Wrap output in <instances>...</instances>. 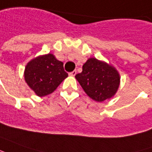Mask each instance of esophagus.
<instances>
[{"label":"esophagus","instance_id":"34e87169","mask_svg":"<svg viewBox=\"0 0 152 152\" xmlns=\"http://www.w3.org/2000/svg\"><path fill=\"white\" fill-rule=\"evenodd\" d=\"M69 75L72 76H75L76 75V71H73V72H70V73H69Z\"/></svg>","mask_w":152,"mask_h":152}]
</instances>
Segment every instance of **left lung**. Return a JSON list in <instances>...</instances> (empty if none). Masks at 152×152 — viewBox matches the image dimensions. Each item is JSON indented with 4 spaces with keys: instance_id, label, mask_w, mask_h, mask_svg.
I'll return each mask as SVG.
<instances>
[{
    "instance_id": "obj_1",
    "label": "left lung",
    "mask_w": 152,
    "mask_h": 152,
    "mask_svg": "<svg viewBox=\"0 0 152 152\" xmlns=\"http://www.w3.org/2000/svg\"><path fill=\"white\" fill-rule=\"evenodd\" d=\"M86 95L98 102L111 98L120 86V75L114 66L96 58H89L82 66V72L76 74Z\"/></svg>"
}]
</instances>
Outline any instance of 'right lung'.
Returning a JSON list of instances; mask_svg holds the SVG:
<instances>
[{
	"label": "right lung",
	"instance_id": "obj_1",
	"mask_svg": "<svg viewBox=\"0 0 152 152\" xmlns=\"http://www.w3.org/2000/svg\"><path fill=\"white\" fill-rule=\"evenodd\" d=\"M25 80L38 96L52 93L68 76L63 62L53 54L37 56L29 61L25 68Z\"/></svg>",
	"mask_w": 152,
	"mask_h": 152
}]
</instances>
